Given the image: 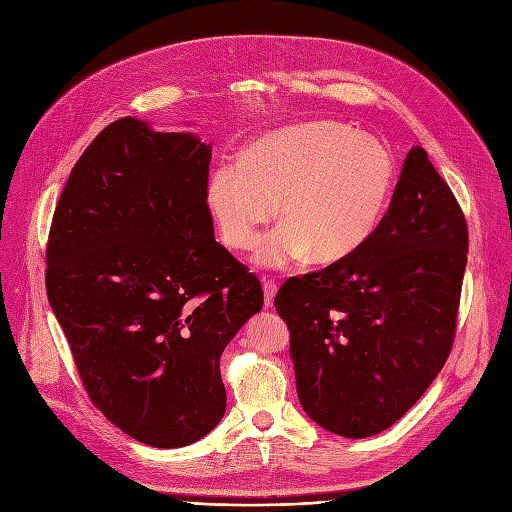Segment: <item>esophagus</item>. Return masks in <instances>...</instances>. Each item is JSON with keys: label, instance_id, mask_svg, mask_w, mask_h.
Instances as JSON below:
<instances>
[{"label": "esophagus", "instance_id": "obj_1", "mask_svg": "<svg viewBox=\"0 0 512 512\" xmlns=\"http://www.w3.org/2000/svg\"><path fill=\"white\" fill-rule=\"evenodd\" d=\"M261 284H263V303H265V307H272V303L276 299L278 284L270 278H261Z\"/></svg>", "mask_w": 512, "mask_h": 512}]
</instances>
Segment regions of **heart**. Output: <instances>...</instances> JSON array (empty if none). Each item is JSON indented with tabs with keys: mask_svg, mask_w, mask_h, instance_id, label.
I'll return each mask as SVG.
<instances>
[{
	"mask_svg": "<svg viewBox=\"0 0 512 512\" xmlns=\"http://www.w3.org/2000/svg\"><path fill=\"white\" fill-rule=\"evenodd\" d=\"M394 159L384 141L334 120L263 134L240 166H218L205 201L234 251H251L261 228L282 224L257 251V263L284 267L309 259L336 265L359 253L378 230L394 191Z\"/></svg>",
	"mask_w": 512,
	"mask_h": 512,
	"instance_id": "1",
	"label": "heart"
}]
</instances>
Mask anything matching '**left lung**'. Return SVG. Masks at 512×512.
Segmentation results:
<instances>
[{
	"instance_id": "obj_1",
	"label": "left lung",
	"mask_w": 512,
	"mask_h": 512,
	"mask_svg": "<svg viewBox=\"0 0 512 512\" xmlns=\"http://www.w3.org/2000/svg\"><path fill=\"white\" fill-rule=\"evenodd\" d=\"M467 249L459 203L425 149L413 147L367 245L276 294L309 419L367 438L415 405L448 359Z\"/></svg>"
}]
</instances>
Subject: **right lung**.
<instances>
[{
	"label": "right lung",
	"mask_w": 512,
	"mask_h": 512,
	"mask_svg": "<svg viewBox=\"0 0 512 512\" xmlns=\"http://www.w3.org/2000/svg\"><path fill=\"white\" fill-rule=\"evenodd\" d=\"M211 145L139 118L105 126L53 213L47 299L95 407L155 448L188 446L226 411L220 357L263 307L215 242Z\"/></svg>",
	"instance_id": "obj_1"
}]
</instances>
